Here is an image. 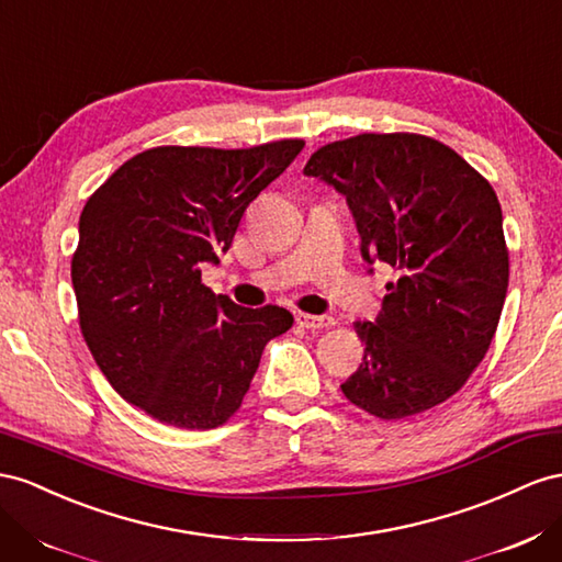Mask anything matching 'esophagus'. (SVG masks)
<instances>
[{
	"label": "esophagus",
	"mask_w": 562,
	"mask_h": 562,
	"mask_svg": "<svg viewBox=\"0 0 562 562\" xmlns=\"http://www.w3.org/2000/svg\"><path fill=\"white\" fill-rule=\"evenodd\" d=\"M297 324L302 328H310V330H318V328H328L336 322H333L330 316H316V314H297Z\"/></svg>",
	"instance_id": "1"
}]
</instances>
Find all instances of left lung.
I'll use <instances>...</instances> for the list:
<instances>
[{
  "label": "left lung",
  "mask_w": 562,
  "mask_h": 562,
  "mask_svg": "<svg viewBox=\"0 0 562 562\" xmlns=\"http://www.w3.org/2000/svg\"><path fill=\"white\" fill-rule=\"evenodd\" d=\"M305 175L350 205L361 255L397 271L345 397L381 420L457 394L487 355L508 291L502 205L457 150L426 134H357L314 150Z\"/></svg>",
  "instance_id": "1"
}]
</instances>
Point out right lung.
<instances>
[{"label": "right lung", "instance_id": "1", "mask_svg": "<svg viewBox=\"0 0 562 562\" xmlns=\"http://www.w3.org/2000/svg\"><path fill=\"white\" fill-rule=\"evenodd\" d=\"M305 146H156L89 195L70 277L82 338L120 397L165 426L220 428L265 345L293 326L279 305L238 307L201 281L246 207Z\"/></svg>", "mask_w": 562, "mask_h": 562}]
</instances>
